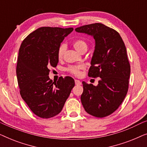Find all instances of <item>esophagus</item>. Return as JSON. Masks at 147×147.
Here are the masks:
<instances>
[{
  "instance_id": "1",
  "label": "esophagus",
  "mask_w": 147,
  "mask_h": 147,
  "mask_svg": "<svg viewBox=\"0 0 147 147\" xmlns=\"http://www.w3.org/2000/svg\"><path fill=\"white\" fill-rule=\"evenodd\" d=\"M75 83H76V85H81L82 84V82L80 81V80H75Z\"/></svg>"
}]
</instances>
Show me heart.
<instances>
[{"label":"heart","instance_id":"heart-1","mask_svg":"<svg viewBox=\"0 0 147 147\" xmlns=\"http://www.w3.org/2000/svg\"><path fill=\"white\" fill-rule=\"evenodd\" d=\"M73 45L78 51L81 52L84 49H87V43L83 39H77L73 43ZM65 50V46L61 45L59 46L57 51V56L59 59L63 57L64 51ZM84 69V65H70L67 68V71L72 75L76 76H79L81 74V70Z\"/></svg>","mask_w":147,"mask_h":147}]
</instances>
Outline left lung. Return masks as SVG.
<instances>
[{
  "label": "left lung",
  "instance_id": "obj_1",
  "mask_svg": "<svg viewBox=\"0 0 147 147\" xmlns=\"http://www.w3.org/2000/svg\"><path fill=\"white\" fill-rule=\"evenodd\" d=\"M75 30L95 39L88 76L100 78L96 86L82 82V104L90 115L106 117L118 109L128 92L130 66L125 45L117 31L102 23L84 25Z\"/></svg>",
  "mask_w": 147,
  "mask_h": 147
}]
</instances>
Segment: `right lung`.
Listing matches in <instances>:
<instances>
[{"label":"right lung","mask_w":147,"mask_h":147,"mask_svg":"<svg viewBox=\"0 0 147 147\" xmlns=\"http://www.w3.org/2000/svg\"><path fill=\"white\" fill-rule=\"evenodd\" d=\"M73 28L43 27L30 33L19 51L17 77L20 94L35 115L49 118L61 111L75 82L69 76L50 80L49 67L59 61L57 51Z\"/></svg>","instance_id":"obj_1"}]
</instances>
